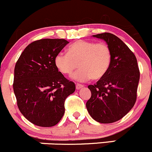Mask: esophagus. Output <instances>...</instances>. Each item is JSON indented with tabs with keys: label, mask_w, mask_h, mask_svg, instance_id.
<instances>
[{
	"label": "esophagus",
	"mask_w": 152,
	"mask_h": 152,
	"mask_svg": "<svg viewBox=\"0 0 152 152\" xmlns=\"http://www.w3.org/2000/svg\"><path fill=\"white\" fill-rule=\"evenodd\" d=\"M84 86L82 85V84H80V83H77L76 84V88L77 89H80V88H82Z\"/></svg>",
	"instance_id": "34e87169"
}]
</instances>
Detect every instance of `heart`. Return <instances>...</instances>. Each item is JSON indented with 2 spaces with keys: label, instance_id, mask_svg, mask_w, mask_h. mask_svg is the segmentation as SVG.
Returning <instances> with one entry per match:
<instances>
[{
  "label": "heart",
  "instance_id": "b5f03b06",
  "mask_svg": "<svg viewBox=\"0 0 152 152\" xmlns=\"http://www.w3.org/2000/svg\"><path fill=\"white\" fill-rule=\"evenodd\" d=\"M57 69L69 75L78 66L79 69L72 75L75 80H99L109 71L112 62V51L104 43L77 40L70 45L67 54L58 53L55 58Z\"/></svg>",
  "mask_w": 152,
  "mask_h": 152
}]
</instances>
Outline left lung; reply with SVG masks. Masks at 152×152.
<instances>
[{
    "label": "left lung",
    "instance_id": "obj_1",
    "mask_svg": "<svg viewBox=\"0 0 152 152\" xmlns=\"http://www.w3.org/2000/svg\"><path fill=\"white\" fill-rule=\"evenodd\" d=\"M93 37L106 42L112 51V62L107 73L88 86L91 96L86 106L94 121L112 124L124 118L134 105L140 70L134 54L119 37L109 32Z\"/></svg>",
    "mask_w": 152,
    "mask_h": 152
}]
</instances>
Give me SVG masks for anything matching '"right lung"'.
<instances>
[{"instance_id":"right-lung-1","label":"right lung","mask_w":152,"mask_h":152,"mask_svg":"<svg viewBox=\"0 0 152 152\" xmlns=\"http://www.w3.org/2000/svg\"><path fill=\"white\" fill-rule=\"evenodd\" d=\"M69 42L40 39L26 47L15 66L13 89L18 107L31 124L41 127L58 124L65 112L66 97L75 84L57 69L55 58Z\"/></svg>"}]
</instances>
